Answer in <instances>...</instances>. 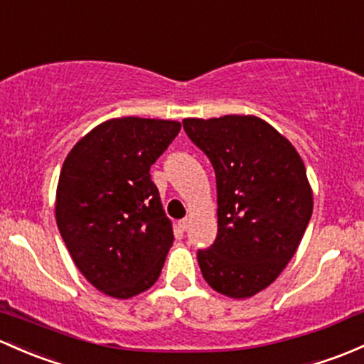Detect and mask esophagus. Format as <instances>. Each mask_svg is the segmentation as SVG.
<instances>
[{"instance_id": "obj_1", "label": "esophagus", "mask_w": 364, "mask_h": 364, "mask_svg": "<svg viewBox=\"0 0 364 364\" xmlns=\"http://www.w3.org/2000/svg\"><path fill=\"white\" fill-rule=\"evenodd\" d=\"M188 225H190V218H183V220H179L178 227H179V230L185 232L186 228H188Z\"/></svg>"}]
</instances>
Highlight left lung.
<instances>
[{
    "label": "left lung",
    "instance_id": "1",
    "mask_svg": "<svg viewBox=\"0 0 364 364\" xmlns=\"http://www.w3.org/2000/svg\"><path fill=\"white\" fill-rule=\"evenodd\" d=\"M183 129L211 160L218 235L197 259L205 282L230 298L270 286L298 250L312 216V190L294 146L252 114L185 118Z\"/></svg>",
    "mask_w": 364,
    "mask_h": 364
}]
</instances>
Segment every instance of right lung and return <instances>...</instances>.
Here are the masks:
<instances>
[{"instance_id": "add662e5", "label": "right lung", "mask_w": 364, "mask_h": 364, "mask_svg": "<svg viewBox=\"0 0 364 364\" xmlns=\"http://www.w3.org/2000/svg\"><path fill=\"white\" fill-rule=\"evenodd\" d=\"M179 129L174 120L113 118L92 129L64 160L57 227L80 272L108 296H136L162 272L174 233L150 167Z\"/></svg>"}]
</instances>
